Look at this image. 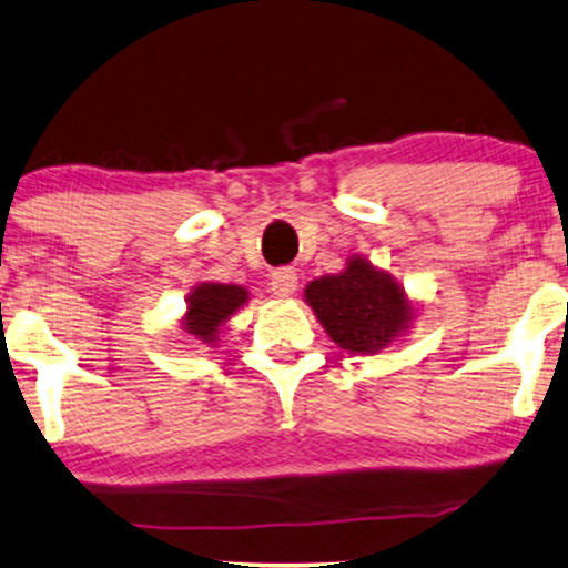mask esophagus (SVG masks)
Returning <instances> with one entry per match:
<instances>
[{
	"mask_svg": "<svg viewBox=\"0 0 568 568\" xmlns=\"http://www.w3.org/2000/svg\"><path fill=\"white\" fill-rule=\"evenodd\" d=\"M271 292L276 297H292L297 292V274H294V268H276L271 274Z\"/></svg>",
	"mask_w": 568,
	"mask_h": 568,
	"instance_id": "34e87169",
	"label": "esophagus"
}]
</instances>
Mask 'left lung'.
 Returning a JSON list of instances; mask_svg holds the SVG:
<instances>
[{"label": "left lung", "instance_id": "1", "mask_svg": "<svg viewBox=\"0 0 568 568\" xmlns=\"http://www.w3.org/2000/svg\"><path fill=\"white\" fill-rule=\"evenodd\" d=\"M305 302L325 333L348 354H377L414 321V305L403 286L362 255H352L341 274L310 282Z\"/></svg>", "mask_w": 568, "mask_h": 568}]
</instances>
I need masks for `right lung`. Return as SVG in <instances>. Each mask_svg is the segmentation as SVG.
Masks as SVG:
<instances>
[{
  "label": "right lung",
  "mask_w": 568,
  "mask_h": 568,
  "mask_svg": "<svg viewBox=\"0 0 568 568\" xmlns=\"http://www.w3.org/2000/svg\"><path fill=\"white\" fill-rule=\"evenodd\" d=\"M189 307L181 321L183 333L201 346H216L222 325L247 302V290L237 284L204 282L193 286L189 294Z\"/></svg>",
  "instance_id": "1"
}]
</instances>
